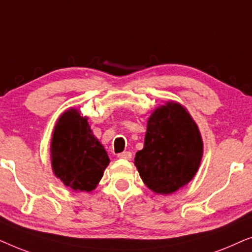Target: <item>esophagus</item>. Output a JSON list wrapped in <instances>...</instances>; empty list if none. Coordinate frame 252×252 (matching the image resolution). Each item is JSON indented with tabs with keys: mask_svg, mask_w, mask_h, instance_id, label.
Returning a JSON list of instances; mask_svg holds the SVG:
<instances>
[{
	"mask_svg": "<svg viewBox=\"0 0 252 252\" xmlns=\"http://www.w3.org/2000/svg\"><path fill=\"white\" fill-rule=\"evenodd\" d=\"M117 157L120 158V159H126V160H129L130 158H132V154H130L129 151H125V153H122V154H118V155H117Z\"/></svg>",
	"mask_w": 252,
	"mask_h": 252,
	"instance_id": "esophagus-1",
	"label": "esophagus"
}]
</instances>
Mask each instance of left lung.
<instances>
[{
	"mask_svg": "<svg viewBox=\"0 0 252 252\" xmlns=\"http://www.w3.org/2000/svg\"><path fill=\"white\" fill-rule=\"evenodd\" d=\"M202 157L197 124L184 105L168 101L148 119L143 149L136 153L134 165L150 190L170 195L192 180Z\"/></svg>",
	"mask_w": 252,
	"mask_h": 252,
	"instance_id": "obj_1",
	"label": "left lung"
}]
</instances>
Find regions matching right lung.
Instances as JSON below:
<instances>
[{
	"label": "right lung",
	"instance_id": "1",
	"mask_svg": "<svg viewBox=\"0 0 252 252\" xmlns=\"http://www.w3.org/2000/svg\"><path fill=\"white\" fill-rule=\"evenodd\" d=\"M51 168L55 177L74 191L97 187L110 163L108 153L93 134L88 117L70 108L57 119L50 143Z\"/></svg>",
	"mask_w": 252,
	"mask_h": 252
}]
</instances>
